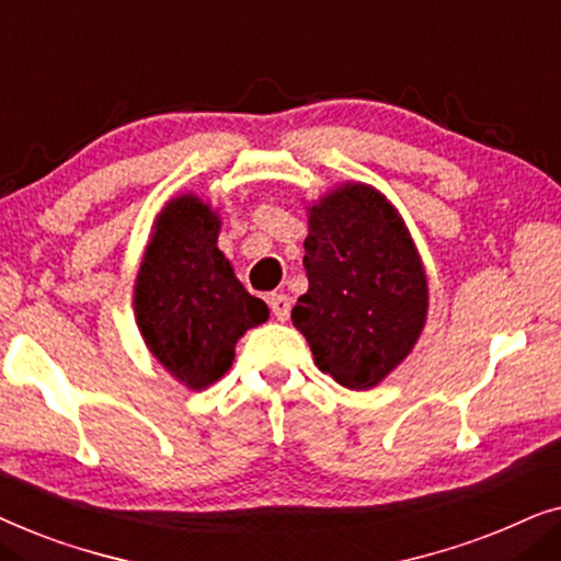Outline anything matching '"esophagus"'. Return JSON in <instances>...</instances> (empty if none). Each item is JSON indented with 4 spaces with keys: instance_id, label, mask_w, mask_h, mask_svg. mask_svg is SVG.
<instances>
[{
    "instance_id": "obj_1",
    "label": "esophagus",
    "mask_w": 561,
    "mask_h": 561,
    "mask_svg": "<svg viewBox=\"0 0 561 561\" xmlns=\"http://www.w3.org/2000/svg\"><path fill=\"white\" fill-rule=\"evenodd\" d=\"M267 306H271L273 317L278 321H286L288 313H290V298L283 296V294H271L267 296Z\"/></svg>"
}]
</instances>
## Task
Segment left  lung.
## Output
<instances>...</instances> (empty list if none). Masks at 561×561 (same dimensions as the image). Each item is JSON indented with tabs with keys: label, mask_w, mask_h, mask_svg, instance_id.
<instances>
[{
	"label": "left lung",
	"mask_w": 561,
	"mask_h": 561,
	"mask_svg": "<svg viewBox=\"0 0 561 561\" xmlns=\"http://www.w3.org/2000/svg\"><path fill=\"white\" fill-rule=\"evenodd\" d=\"M309 290L290 319L313 363L344 388H375L426 324L428 286L401 214L380 191L342 183L309 206Z\"/></svg>",
	"instance_id": "left-lung-1"
}]
</instances>
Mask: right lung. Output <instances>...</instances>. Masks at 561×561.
I'll return each mask as SVG.
<instances>
[{
	"mask_svg": "<svg viewBox=\"0 0 561 561\" xmlns=\"http://www.w3.org/2000/svg\"><path fill=\"white\" fill-rule=\"evenodd\" d=\"M221 221L194 194L171 198L156 217L135 280V319L148 350L191 390L217 382L248 329L267 321L217 248Z\"/></svg>",
	"mask_w": 561,
	"mask_h": 561,
	"instance_id": "1",
	"label": "right lung"
}]
</instances>
